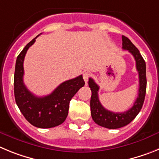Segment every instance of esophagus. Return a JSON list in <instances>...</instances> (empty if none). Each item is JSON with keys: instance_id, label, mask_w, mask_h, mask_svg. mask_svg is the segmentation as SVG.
Segmentation results:
<instances>
[{"instance_id": "34e87169", "label": "esophagus", "mask_w": 159, "mask_h": 159, "mask_svg": "<svg viewBox=\"0 0 159 159\" xmlns=\"http://www.w3.org/2000/svg\"><path fill=\"white\" fill-rule=\"evenodd\" d=\"M90 76H91V75H90L89 72H84V74H83V77H84V81H85V83H88V80H89Z\"/></svg>"}]
</instances>
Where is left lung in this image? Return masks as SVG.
I'll use <instances>...</instances> for the list:
<instances>
[{
	"label": "left lung",
	"instance_id": "obj_1",
	"mask_svg": "<svg viewBox=\"0 0 159 159\" xmlns=\"http://www.w3.org/2000/svg\"><path fill=\"white\" fill-rule=\"evenodd\" d=\"M123 40V48L127 50L134 57L136 62V69L139 72V95L134 102V105L128 111L124 112H112L107 110L102 106L99 102L98 92L99 87L93 80V79L89 78L88 85L92 90V97H91V114L92 119L95 123L106 127L108 129H117L123 127L129 124L130 122L137 116L141 111L142 107L144 102L147 90V77H146V63L143 57L140 54L139 49L132 43V42L126 36H122Z\"/></svg>",
	"mask_w": 159,
	"mask_h": 159
}]
</instances>
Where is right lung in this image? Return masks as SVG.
<instances>
[{
  "label": "right lung",
  "mask_w": 159,
  "mask_h": 159,
  "mask_svg": "<svg viewBox=\"0 0 159 159\" xmlns=\"http://www.w3.org/2000/svg\"><path fill=\"white\" fill-rule=\"evenodd\" d=\"M36 37L18 55L14 73V95L20 111L31 124L39 128H51L64 123L71 98L84 86L85 82L80 75L62 83L45 96H36L29 92L24 84L23 64L28 49L35 43Z\"/></svg>",
  "instance_id": "obj_1"
}]
</instances>
